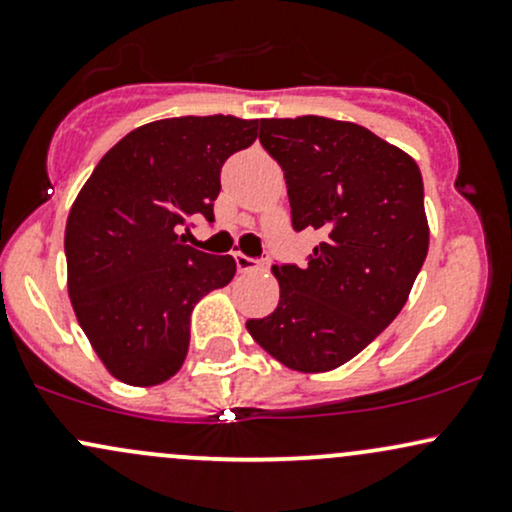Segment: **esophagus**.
Returning <instances> with one entry per match:
<instances>
[{"instance_id":"esophagus-1","label":"esophagus","mask_w":512,"mask_h":512,"mask_svg":"<svg viewBox=\"0 0 512 512\" xmlns=\"http://www.w3.org/2000/svg\"><path fill=\"white\" fill-rule=\"evenodd\" d=\"M236 267H238V272H255L257 267H260V262L255 260V257H248V255H243V252H236Z\"/></svg>"}]
</instances>
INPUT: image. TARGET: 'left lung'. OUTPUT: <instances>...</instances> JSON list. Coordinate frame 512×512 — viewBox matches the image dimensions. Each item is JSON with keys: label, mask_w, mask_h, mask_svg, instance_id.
<instances>
[{"label": "left lung", "mask_w": 512, "mask_h": 512, "mask_svg": "<svg viewBox=\"0 0 512 512\" xmlns=\"http://www.w3.org/2000/svg\"><path fill=\"white\" fill-rule=\"evenodd\" d=\"M260 142L284 170L293 231L322 240L303 267L274 264L279 305L248 332L284 366L325 373L407 303L428 252L424 180L414 158L354 122L262 120Z\"/></svg>", "instance_id": "8db88e82"}]
</instances>
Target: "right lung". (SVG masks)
<instances>
[{
	"label": "right lung",
	"instance_id": "1",
	"mask_svg": "<svg viewBox=\"0 0 512 512\" xmlns=\"http://www.w3.org/2000/svg\"><path fill=\"white\" fill-rule=\"evenodd\" d=\"M257 139V120L170 117L137 127L93 168L64 231L69 298L105 368L127 385L166 383L190 349V317L236 274L231 255L185 245L214 221L221 166Z\"/></svg>",
	"mask_w": 512,
	"mask_h": 512
}]
</instances>
